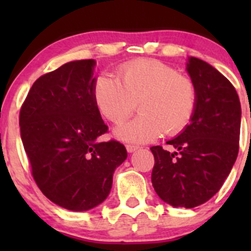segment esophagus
<instances>
[{
    "label": "esophagus",
    "instance_id": "obj_1",
    "mask_svg": "<svg viewBox=\"0 0 251 251\" xmlns=\"http://www.w3.org/2000/svg\"><path fill=\"white\" fill-rule=\"evenodd\" d=\"M138 148H140L138 146H133V144H126V151H127L128 153H132V151H137Z\"/></svg>",
    "mask_w": 251,
    "mask_h": 251
}]
</instances>
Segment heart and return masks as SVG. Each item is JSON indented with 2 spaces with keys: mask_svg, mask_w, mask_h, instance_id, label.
I'll list each match as a JSON object with an SVG mask.
<instances>
[{
  "mask_svg": "<svg viewBox=\"0 0 251 251\" xmlns=\"http://www.w3.org/2000/svg\"><path fill=\"white\" fill-rule=\"evenodd\" d=\"M93 100L100 113L121 125L136 110L141 115L116 130L130 142H148L161 133L176 136L191 124L198 104V88L188 75L156 59H136L118 69V80L100 75L93 83Z\"/></svg>",
  "mask_w": 251,
  "mask_h": 251,
  "instance_id": "heart-1",
  "label": "heart"
}]
</instances>
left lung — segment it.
Listing matches in <instances>:
<instances>
[{
	"label": "left lung",
	"mask_w": 251,
	"mask_h": 251,
	"mask_svg": "<svg viewBox=\"0 0 251 251\" xmlns=\"http://www.w3.org/2000/svg\"><path fill=\"white\" fill-rule=\"evenodd\" d=\"M187 70L198 88L192 123L168 144L151 147V183L175 207H196L211 199L231 173L239 151L240 102L234 86L219 70L191 57Z\"/></svg>",
	"instance_id": "8db88e82"
}]
</instances>
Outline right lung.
I'll return each mask as SVG.
<instances>
[{
    "label": "right lung",
    "instance_id": "add662e5",
    "mask_svg": "<svg viewBox=\"0 0 251 251\" xmlns=\"http://www.w3.org/2000/svg\"><path fill=\"white\" fill-rule=\"evenodd\" d=\"M93 59L69 62L37 78L19 113L31 175L54 204L86 211L110 193L114 170L127 158L108 132L93 100Z\"/></svg>",
    "mask_w": 251,
    "mask_h": 251
}]
</instances>
